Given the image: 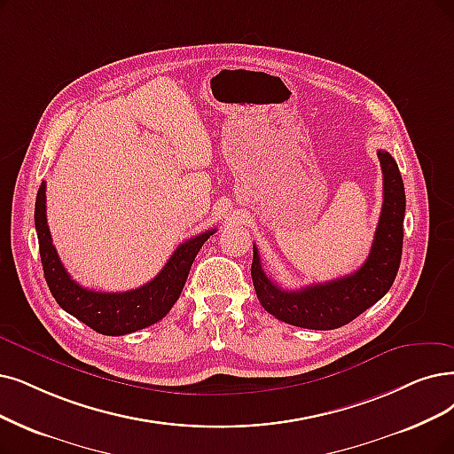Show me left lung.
<instances>
[{
  "label": "left lung",
  "mask_w": 454,
  "mask_h": 454,
  "mask_svg": "<svg viewBox=\"0 0 454 454\" xmlns=\"http://www.w3.org/2000/svg\"><path fill=\"white\" fill-rule=\"evenodd\" d=\"M378 160L384 175L382 212L369 257L354 274L285 290L266 276L257 246H253V286L261 305L278 320L307 330H335L367 311L391 288L403 255L406 195L395 158L380 149Z\"/></svg>",
  "instance_id": "8db88e82"
}]
</instances>
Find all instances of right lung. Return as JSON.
<instances>
[{
    "instance_id": "obj_1",
    "label": "right lung",
    "mask_w": 454,
    "mask_h": 454,
    "mask_svg": "<svg viewBox=\"0 0 454 454\" xmlns=\"http://www.w3.org/2000/svg\"><path fill=\"white\" fill-rule=\"evenodd\" d=\"M35 229H37L43 270L51 296L61 305V309L102 335H126L164 318L183 293L199 249L215 232V229H210L180 244L168 264L147 285L126 293H98L70 279L59 261L46 222L44 183L35 201Z\"/></svg>"
}]
</instances>
